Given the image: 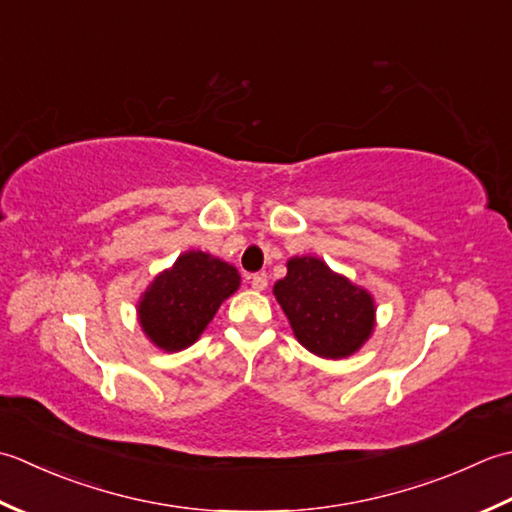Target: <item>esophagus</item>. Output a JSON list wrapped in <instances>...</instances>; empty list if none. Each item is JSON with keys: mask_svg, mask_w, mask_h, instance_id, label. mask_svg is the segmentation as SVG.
<instances>
[{"mask_svg": "<svg viewBox=\"0 0 512 512\" xmlns=\"http://www.w3.org/2000/svg\"><path fill=\"white\" fill-rule=\"evenodd\" d=\"M249 285H252V289H256V291H263L267 287V274L249 276Z\"/></svg>", "mask_w": 512, "mask_h": 512, "instance_id": "obj_1", "label": "esophagus"}]
</instances>
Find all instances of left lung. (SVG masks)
Returning <instances> with one entry per match:
<instances>
[{"label": "left lung", "instance_id": "8db88e82", "mask_svg": "<svg viewBox=\"0 0 512 512\" xmlns=\"http://www.w3.org/2000/svg\"><path fill=\"white\" fill-rule=\"evenodd\" d=\"M296 340L325 360L358 353L375 329L371 291L333 271L318 256L287 260V276L274 285Z\"/></svg>", "mask_w": 512, "mask_h": 512}]
</instances>
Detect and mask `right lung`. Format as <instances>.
<instances>
[{"mask_svg": "<svg viewBox=\"0 0 512 512\" xmlns=\"http://www.w3.org/2000/svg\"><path fill=\"white\" fill-rule=\"evenodd\" d=\"M241 287L234 265L190 249L152 278L137 302V320L156 349L176 353L201 338L218 307Z\"/></svg>", "mask_w": 512, "mask_h": 512, "instance_id": "right-lung-1", "label": "right lung"}]
</instances>
